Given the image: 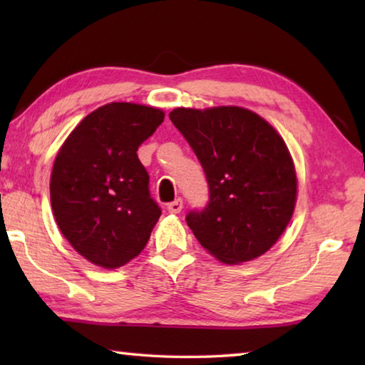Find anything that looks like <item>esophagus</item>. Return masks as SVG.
<instances>
[{
  "label": "esophagus",
  "mask_w": 365,
  "mask_h": 365,
  "mask_svg": "<svg viewBox=\"0 0 365 365\" xmlns=\"http://www.w3.org/2000/svg\"><path fill=\"white\" fill-rule=\"evenodd\" d=\"M182 209H183L182 197H177L175 201H172V202H169V205H168V211H169L170 214H180Z\"/></svg>",
  "instance_id": "1"
}]
</instances>
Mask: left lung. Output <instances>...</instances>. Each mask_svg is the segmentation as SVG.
<instances>
[{
    "instance_id": "obj_1",
    "label": "left lung",
    "mask_w": 365,
    "mask_h": 365,
    "mask_svg": "<svg viewBox=\"0 0 365 365\" xmlns=\"http://www.w3.org/2000/svg\"><path fill=\"white\" fill-rule=\"evenodd\" d=\"M205 169L209 202L187 224L209 255L248 262L275 245L296 205L294 164L261 115L238 106L177 108L169 114Z\"/></svg>"
}]
</instances>
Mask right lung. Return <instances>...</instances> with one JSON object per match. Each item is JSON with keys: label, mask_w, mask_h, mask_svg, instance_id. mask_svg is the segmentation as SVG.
<instances>
[{"label": "right lung", "mask_w": 365, "mask_h": 365, "mask_svg": "<svg viewBox=\"0 0 365 365\" xmlns=\"http://www.w3.org/2000/svg\"><path fill=\"white\" fill-rule=\"evenodd\" d=\"M160 109L109 103L73 128L54 160L49 195L59 230L104 269L137 257L160 217L138 146L163 123Z\"/></svg>", "instance_id": "obj_1"}]
</instances>
